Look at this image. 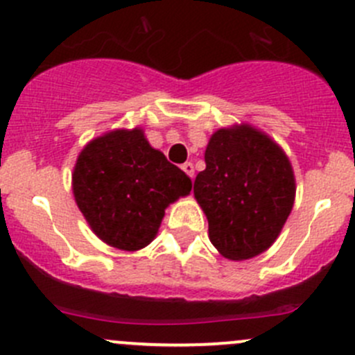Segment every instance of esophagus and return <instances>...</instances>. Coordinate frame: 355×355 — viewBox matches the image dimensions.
Returning a JSON list of instances; mask_svg holds the SVG:
<instances>
[{
	"label": "esophagus",
	"mask_w": 355,
	"mask_h": 355,
	"mask_svg": "<svg viewBox=\"0 0 355 355\" xmlns=\"http://www.w3.org/2000/svg\"><path fill=\"white\" fill-rule=\"evenodd\" d=\"M182 170H184L185 173L189 175V177L194 178V164H192L191 161H189V163H184V164H182Z\"/></svg>",
	"instance_id": "34e87169"
}]
</instances>
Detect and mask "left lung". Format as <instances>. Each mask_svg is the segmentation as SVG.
<instances>
[{
    "label": "left lung",
    "mask_w": 355,
    "mask_h": 355,
    "mask_svg": "<svg viewBox=\"0 0 355 355\" xmlns=\"http://www.w3.org/2000/svg\"><path fill=\"white\" fill-rule=\"evenodd\" d=\"M194 196L209 241L232 261L270 249L292 211L295 178L284 149L250 125L220 128L207 142Z\"/></svg>",
    "instance_id": "1"
}]
</instances>
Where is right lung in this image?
I'll use <instances>...</instances> for the list:
<instances>
[{"label": "right lung", "instance_id": "1", "mask_svg": "<svg viewBox=\"0 0 355 355\" xmlns=\"http://www.w3.org/2000/svg\"><path fill=\"white\" fill-rule=\"evenodd\" d=\"M75 202L103 242L121 250L151 244L164 209L192 182L151 148L142 128L111 130L80 151L71 173Z\"/></svg>", "mask_w": 355, "mask_h": 355}]
</instances>
